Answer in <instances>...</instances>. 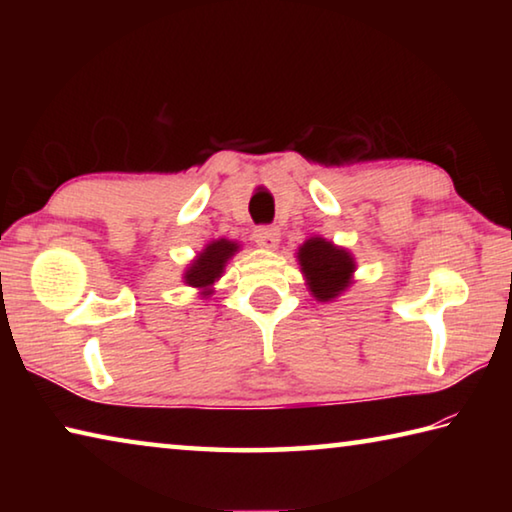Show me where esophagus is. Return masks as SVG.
<instances>
[{
	"mask_svg": "<svg viewBox=\"0 0 512 512\" xmlns=\"http://www.w3.org/2000/svg\"><path fill=\"white\" fill-rule=\"evenodd\" d=\"M253 237L262 248L273 250V248H277V244H280L282 232H280V228H277V225H259V228H255Z\"/></svg>",
	"mask_w": 512,
	"mask_h": 512,
	"instance_id": "esophagus-1",
	"label": "esophagus"
}]
</instances>
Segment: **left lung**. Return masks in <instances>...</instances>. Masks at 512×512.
<instances>
[{
  "mask_svg": "<svg viewBox=\"0 0 512 512\" xmlns=\"http://www.w3.org/2000/svg\"><path fill=\"white\" fill-rule=\"evenodd\" d=\"M298 262L311 296L320 302L339 298L352 284V273L357 268L348 250L323 237L307 239L298 248Z\"/></svg>",
  "mask_w": 512,
  "mask_h": 512,
  "instance_id": "obj_1",
  "label": "left lung"
}]
</instances>
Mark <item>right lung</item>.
Listing matches in <instances>:
<instances>
[{"mask_svg": "<svg viewBox=\"0 0 512 512\" xmlns=\"http://www.w3.org/2000/svg\"><path fill=\"white\" fill-rule=\"evenodd\" d=\"M239 250L237 241L230 239H216L210 241L201 253L196 255L192 264L185 271V284L194 289H201V296H210L212 284L223 275V268L228 264V259Z\"/></svg>", "mask_w": 512, "mask_h": 512, "instance_id": "1", "label": "right lung"}]
</instances>
